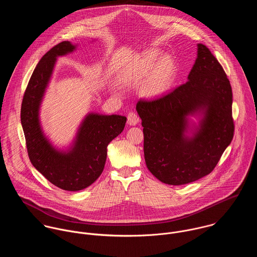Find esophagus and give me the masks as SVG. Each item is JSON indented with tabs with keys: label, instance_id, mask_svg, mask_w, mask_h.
Here are the masks:
<instances>
[{
	"label": "esophagus",
	"instance_id": "34e87169",
	"mask_svg": "<svg viewBox=\"0 0 257 257\" xmlns=\"http://www.w3.org/2000/svg\"><path fill=\"white\" fill-rule=\"evenodd\" d=\"M140 122V116L135 111H130L127 113V123L130 125H136Z\"/></svg>",
	"mask_w": 257,
	"mask_h": 257
}]
</instances>
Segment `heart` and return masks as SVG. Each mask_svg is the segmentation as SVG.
<instances>
[{
  "instance_id": "b5f03b06",
  "label": "heart",
  "mask_w": 257,
  "mask_h": 257,
  "mask_svg": "<svg viewBox=\"0 0 257 257\" xmlns=\"http://www.w3.org/2000/svg\"><path fill=\"white\" fill-rule=\"evenodd\" d=\"M158 57L159 52L157 50L145 52L134 63L128 74L132 80H142L149 74L145 81L143 91L145 95L149 97L160 96L166 93L170 89L175 77L176 67L174 61L170 57L165 56L156 63Z\"/></svg>"
}]
</instances>
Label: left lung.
Returning <instances> with one entry per match:
<instances>
[{"label":"left lung","instance_id":"1","mask_svg":"<svg viewBox=\"0 0 257 257\" xmlns=\"http://www.w3.org/2000/svg\"><path fill=\"white\" fill-rule=\"evenodd\" d=\"M232 91L229 80L210 49L198 44L188 81L172 92L142 99L137 110L143 120L148 170L161 182L184 185L210 174L232 141ZM203 117L193 137L183 133L188 115Z\"/></svg>","mask_w":257,"mask_h":257}]
</instances>
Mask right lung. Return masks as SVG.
<instances>
[{
  "instance_id": "1",
  "label": "right lung",
  "mask_w": 257,
  "mask_h": 257,
  "mask_svg": "<svg viewBox=\"0 0 257 257\" xmlns=\"http://www.w3.org/2000/svg\"><path fill=\"white\" fill-rule=\"evenodd\" d=\"M70 41H62L47 51L34 70L24 94L21 121L31 162L50 183L65 191H79L94 183L102 174L107 147L125 125L118 114L89 113L82 122L77 140L68 152L56 150L41 131L38 110L50 80L56 57L72 52Z\"/></svg>"
}]
</instances>
